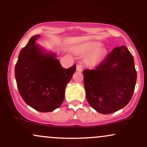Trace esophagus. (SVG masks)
Masks as SVG:
<instances>
[{
  "mask_svg": "<svg viewBox=\"0 0 147 147\" xmlns=\"http://www.w3.org/2000/svg\"><path fill=\"white\" fill-rule=\"evenodd\" d=\"M76 69H77V71L82 72L83 67H82V65H80V64H78V65H77V66H76Z\"/></svg>",
  "mask_w": 147,
  "mask_h": 147,
  "instance_id": "obj_1",
  "label": "esophagus"
}]
</instances>
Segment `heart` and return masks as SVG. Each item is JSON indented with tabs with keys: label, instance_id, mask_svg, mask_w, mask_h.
I'll use <instances>...</instances> for the list:
<instances>
[{
	"label": "heart",
	"instance_id": "obj_1",
	"mask_svg": "<svg viewBox=\"0 0 147 147\" xmlns=\"http://www.w3.org/2000/svg\"><path fill=\"white\" fill-rule=\"evenodd\" d=\"M102 44L97 41L88 42L81 45L77 50V53L81 55H88L85 59V62L88 66H95L102 61L104 56V49L101 48Z\"/></svg>",
	"mask_w": 147,
	"mask_h": 147
}]
</instances>
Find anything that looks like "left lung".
<instances>
[{
    "label": "left lung",
    "instance_id": "1",
    "mask_svg": "<svg viewBox=\"0 0 147 147\" xmlns=\"http://www.w3.org/2000/svg\"><path fill=\"white\" fill-rule=\"evenodd\" d=\"M88 102L102 114L115 112L129 104L137 72L134 59L124 45L114 48L95 70L83 71Z\"/></svg>",
    "mask_w": 147,
    "mask_h": 147
}]
</instances>
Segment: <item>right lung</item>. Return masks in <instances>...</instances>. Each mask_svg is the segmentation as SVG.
<instances>
[{"label":"right lung","mask_w":147,"mask_h":147,"mask_svg":"<svg viewBox=\"0 0 147 147\" xmlns=\"http://www.w3.org/2000/svg\"><path fill=\"white\" fill-rule=\"evenodd\" d=\"M33 36L20 52L15 66V78L25 102L39 112H51L61 105L67 84L76 66L62 68L57 55L35 43Z\"/></svg>","instance_id":"obj_1"}]
</instances>
